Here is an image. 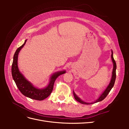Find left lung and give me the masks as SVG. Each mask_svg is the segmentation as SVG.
<instances>
[{"label":"left lung","instance_id":"left-lung-1","mask_svg":"<svg viewBox=\"0 0 129 129\" xmlns=\"http://www.w3.org/2000/svg\"><path fill=\"white\" fill-rule=\"evenodd\" d=\"M111 58H112V60L113 62V63H114V68H113V71H112V77H111V80L110 83H109V85L108 86V87L107 88V89L105 90V91L102 93V94L100 96V97L99 98L97 99V100H96L95 102H94L93 103H97L98 102H100V101L103 100L105 97H107V96L108 95V93H109V92L110 91V90H111V89L112 88V87H114V84H115V82L116 80V62L114 60V57H113V52H112V54H111ZM73 94H74V98L75 99L78 101V102L82 103V104H92L93 103H88L87 102H84L83 101H82L80 98L78 97L76 94L73 91Z\"/></svg>","mask_w":129,"mask_h":129}]
</instances>
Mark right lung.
I'll list each match as a JSON object with an SVG mask.
<instances>
[{"label":"right lung","mask_w":129,"mask_h":129,"mask_svg":"<svg viewBox=\"0 0 129 129\" xmlns=\"http://www.w3.org/2000/svg\"><path fill=\"white\" fill-rule=\"evenodd\" d=\"M26 41L25 40L24 44L19 47L15 52L13 56V61L12 64V75L18 88L23 95L31 99L42 101L48 97L52 92L54 82L57 77L65 73L66 72H59L53 74L50 78L49 84L45 88L40 89L34 87L29 81L25 79L21 73H20L18 67V54L21 49L25 45Z\"/></svg>","instance_id":"add662e5"}]
</instances>
